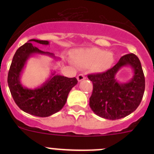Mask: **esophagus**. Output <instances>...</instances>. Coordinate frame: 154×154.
<instances>
[{"instance_id": "esophagus-1", "label": "esophagus", "mask_w": 154, "mask_h": 154, "mask_svg": "<svg viewBox=\"0 0 154 154\" xmlns=\"http://www.w3.org/2000/svg\"><path fill=\"white\" fill-rule=\"evenodd\" d=\"M85 78H86V77H85V76L83 75V74H79V75L77 76V80H78L79 82L82 81V80H84Z\"/></svg>"}]
</instances>
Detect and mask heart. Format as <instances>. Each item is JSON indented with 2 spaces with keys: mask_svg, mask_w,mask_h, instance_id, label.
<instances>
[{
  "mask_svg": "<svg viewBox=\"0 0 154 154\" xmlns=\"http://www.w3.org/2000/svg\"><path fill=\"white\" fill-rule=\"evenodd\" d=\"M74 64L80 68L91 66L97 72L109 69L114 63V55L112 52L97 48L78 50L73 54Z\"/></svg>",
  "mask_w": 154,
  "mask_h": 154,
  "instance_id": "obj_1",
  "label": "heart"
}]
</instances>
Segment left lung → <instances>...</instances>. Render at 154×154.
<instances>
[{
    "instance_id": "obj_1",
    "label": "left lung",
    "mask_w": 154,
    "mask_h": 154,
    "mask_svg": "<svg viewBox=\"0 0 154 154\" xmlns=\"http://www.w3.org/2000/svg\"><path fill=\"white\" fill-rule=\"evenodd\" d=\"M125 66L133 69L134 76L127 83H119L115 75ZM88 78L93 83L89 106L103 119L117 120L125 118L134 112L142 101L145 80L140 60L135 54H126L112 68L103 73L88 74Z\"/></svg>"
}]
</instances>
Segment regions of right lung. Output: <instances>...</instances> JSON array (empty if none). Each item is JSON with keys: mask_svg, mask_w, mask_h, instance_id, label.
Returning <instances> with one entry per match:
<instances>
[{"mask_svg": "<svg viewBox=\"0 0 154 154\" xmlns=\"http://www.w3.org/2000/svg\"><path fill=\"white\" fill-rule=\"evenodd\" d=\"M32 42L45 45H49L48 41L30 39L18 48L11 63L7 82L11 94L21 110L38 117H48L63 109L68 93L77 85V80L75 77L68 78L55 74L54 71L38 88L31 89L23 86L20 78L29 57L34 54H41L57 59L52 53L45 52L32 45Z\"/></svg>", "mask_w": 154, "mask_h": 154, "instance_id": "add662e5", "label": "right lung"}]
</instances>
